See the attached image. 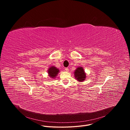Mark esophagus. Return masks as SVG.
Masks as SVG:
<instances>
[{"mask_svg": "<svg viewBox=\"0 0 130 130\" xmlns=\"http://www.w3.org/2000/svg\"><path fill=\"white\" fill-rule=\"evenodd\" d=\"M65 70V71H67V72H68V71H69V69H68V68H66Z\"/></svg>", "mask_w": 130, "mask_h": 130, "instance_id": "obj_1", "label": "esophagus"}]
</instances>
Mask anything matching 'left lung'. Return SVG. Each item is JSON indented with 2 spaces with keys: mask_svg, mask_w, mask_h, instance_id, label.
<instances>
[{
  "mask_svg": "<svg viewBox=\"0 0 130 130\" xmlns=\"http://www.w3.org/2000/svg\"><path fill=\"white\" fill-rule=\"evenodd\" d=\"M74 76L75 79L80 82L85 81L86 77V74L83 67H78L74 71Z\"/></svg>",
  "mask_w": 130,
  "mask_h": 130,
  "instance_id": "left-lung-1",
  "label": "left lung"
}]
</instances>
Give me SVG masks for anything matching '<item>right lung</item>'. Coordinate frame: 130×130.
Listing matches in <instances>:
<instances>
[{
    "mask_svg": "<svg viewBox=\"0 0 130 130\" xmlns=\"http://www.w3.org/2000/svg\"><path fill=\"white\" fill-rule=\"evenodd\" d=\"M47 72L49 77L51 79H54L56 78V77H57L59 72H60V70L55 66H51L48 68Z\"/></svg>",
    "mask_w": 130,
    "mask_h": 130,
    "instance_id": "right-lung-1",
    "label": "right lung"
}]
</instances>
